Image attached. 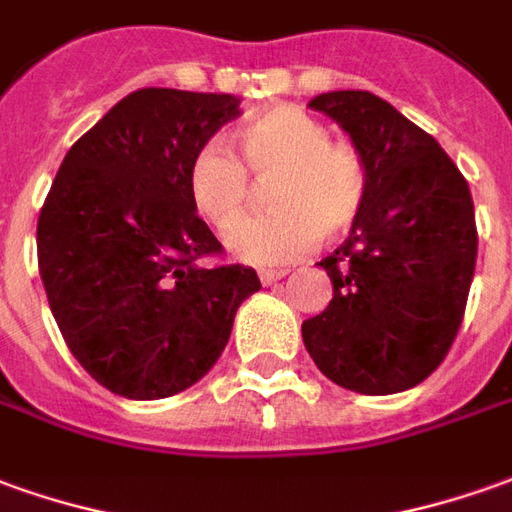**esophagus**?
I'll list each match as a JSON object with an SVG mask.
<instances>
[{"label":"esophagus","mask_w":512,"mask_h":512,"mask_svg":"<svg viewBox=\"0 0 512 512\" xmlns=\"http://www.w3.org/2000/svg\"><path fill=\"white\" fill-rule=\"evenodd\" d=\"M284 276H287V270H259L262 284H276V281H281Z\"/></svg>","instance_id":"esophagus-1"}]
</instances>
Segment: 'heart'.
<instances>
[{
    "mask_svg": "<svg viewBox=\"0 0 512 512\" xmlns=\"http://www.w3.org/2000/svg\"><path fill=\"white\" fill-rule=\"evenodd\" d=\"M242 161L206 142L189 164V197L197 214L228 234L244 219L249 178L266 182L274 209L228 236V248L250 264H281L317 239H340L365 211L370 167L359 147L331 142L329 128L301 108L281 105L236 133Z\"/></svg>",
    "mask_w": 512,
    "mask_h": 512,
    "instance_id": "1",
    "label": "heart"
}]
</instances>
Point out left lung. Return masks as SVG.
<instances>
[{
    "label": "left lung",
    "mask_w": 512,
    "mask_h": 512,
    "mask_svg": "<svg viewBox=\"0 0 512 512\" xmlns=\"http://www.w3.org/2000/svg\"><path fill=\"white\" fill-rule=\"evenodd\" d=\"M370 167V197L320 267L334 298L303 320L323 376L362 396L421 384L449 354L477 267V220L463 172L426 130L370 91L317 94Z\"/></svg>",
    "instance_id": "left-lung-1"
}]
</instances>
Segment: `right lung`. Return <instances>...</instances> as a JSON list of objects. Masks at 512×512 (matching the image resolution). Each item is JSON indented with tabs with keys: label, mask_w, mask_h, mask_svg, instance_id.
Instances as JSON below:
<instances>
[{
	"label": "right lung",
	"mask_w": 512,
	"mask_h": 512,
	"mask_svg": "<svg viewBox=\"0 0 512 512\" xmlns=\"http://www.w3.org/2000/svg\"><path fill=\"white\" fill-rule=\"evenodd\" d=\"M239 116V97L139 88L63 158L38 214V273L86 373L136 401L203 379L228 345L239 303L262 281L203 264L222 245L197 217L189 164Z\"/></svg>",
	"instance_id": "right-lung-1"
}]
</instances>
